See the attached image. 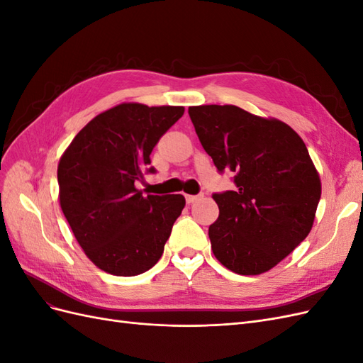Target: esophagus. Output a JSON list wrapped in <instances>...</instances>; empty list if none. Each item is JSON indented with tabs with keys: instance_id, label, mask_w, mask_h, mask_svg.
Returning a JSON list of instances; mask_svg holds the SVG:
<instances>
[{
	"instance_id": "obj_1",
	"label": "esophagus",
	"mask_w": 363,
	"mask_h": 363,
	"mask_svg": "<svg viewBox=\"0 0 363 363\" xmlns=\"http://www.w3.org/2000/svg\"><path fill=\"white\" fill-rule=\"evenodd\" d=\"M203 195H186V201L188 203H195L196 200H200Z\"/></svg>"
}]
</instances>
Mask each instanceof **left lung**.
<instances>
[{
    "label": "left lung",
    "instance_id": "obj_1",
    "mask_svg": "<svg viewBox=\"0 0 363 363\" xmlns=\"http://www.w3.org/2000/svg\"><path fill=\"white\" fill-rule=\"evenodd\" d=\"M203 148L236 191L213 194L219 216L208 227L212 251L240 276L269 271L311 233L321 180L303 139L276 118L238 106L189 107Z\"/></svg>",
    "mask_w": 363,
    "mask_h": 363
}]
</instances>
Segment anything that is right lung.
Listing matches in <instances>:
<instances>
[{
	"mask_svg": "<svg viewBox=\"0 0 363 363\" xmlns=\"http://www.w3.org/2000/svg\"><path fill=\"white\" fill-rule=\"evenodd\" d=\"M183 106L123 103L89 121L59 160L62 212L95 267L131 277L162 257L184 196L142 195L150 155L177 123Z\"/></svg>",
	"mask_w": 363,
	"mask_h": 363,
	"instance_id": "add662e5",
	"label": "right lung"
}]
</instances>
